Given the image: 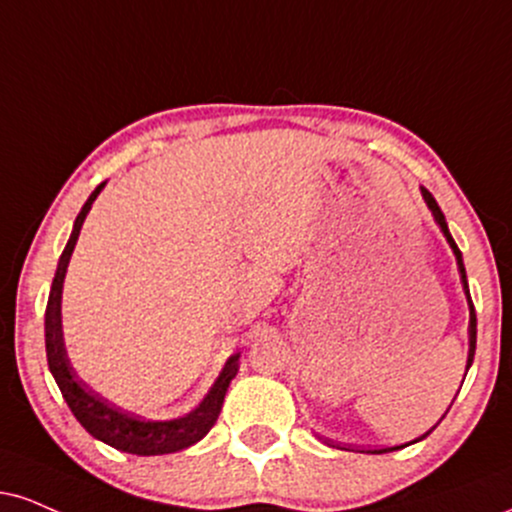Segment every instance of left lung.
Returning a JSON list of instances; mask_svg holds the SVG:
<instances>
[{"instance_id":"1","label":"left lung","mask_w":512,"mask_h":512,"mask_svg":"<svg viewBox=\"0 0 512 512\" xmlns=\"http://www.w3.org/2000/svg\"><path fill=\"white\" fill-rule=\"evenodd\" d=\"M422 190V197H424V202H427V207L432 209V217H434V221L436 224H439V229L443 231V236H446V240H448V245H451V250H453V255H455V262H458V272H460V281H463V291H465V298H467V307H470V329H467V334H470V353H467V367L465 369H470L472 367V360H474V348H477V315H474V305H472V298H470V286H467V274H465V264H463V252H460V248L458 245H455V240H453V236H451V231H448V224H446V217H443V212H441V207L436 205V200H434V195L429 193L427 188H420ZM467 374V372H465ZM448 412V410H446ZM446 417V415H443ZM441 417V420H443ZM439 420V422H441ZM436 422V424H439ZM436 424L432 429H429V432H424L420 439H415V441H410V443H417V441H422V439H427L429 434L434 432L436 429ZM410 443H403V446H393V448H381V451H369V453H391V451H398V448H405V446H410Z\"/></svg>"}]
</instances>
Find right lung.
<instances>
[{"label":"right lung","instance_id":"add662e5","mask_svg":"<svg viewBox=\"0 0 512 512\" xmlns=\"http://www.w3.org/2000/svg\"><path fill=\"white\" fill-rule=\"evenodd\" d=\"M107 181L100 183L92 190L85 205L80 207L76 221H73V231L66 243L64 252H61L57 274H54L52 288H49V300L45 310V348H47V365L52 372L54 381H57L61 396H64L66 405H69L76 420L83 424L88 434L95 436L97 441L107 443V446L116 448V451L133 453V455H164L176 453L183 448L193 446L205 436L209 429L217 422L221 405H224V396L229 391L231 379L238 374V357L240 353H233L229 360L221 367L219 377L209 386L205 398L195 405L186 415L174 417V420H140V417L128 415L107 400H102L95 393L85 389V384L76 377V369L71 367L69 353H66L64 343V326H61V293H64V279L66 269H69L73 248H76L83 221L92 209V202L102 193Z\"/></svg>","mask_w":512,"mask_h":512}]
</instances>
